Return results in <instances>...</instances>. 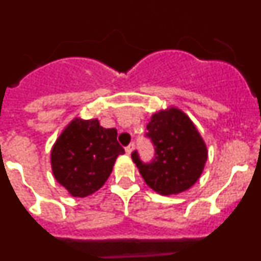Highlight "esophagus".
I'll return each mask as SVG.
<instances>
[{
  "label": "esophagus",
  "mask_w": 261,
  "mask_h": 261,
  "mask_svg": "<svg viewBox=\"0 0 261 261\" xmlns=\"http://www.w3.org/2000/svg\"><path fill=\"white\" fill-rule=\"evenodd\" d=\"M132 150H133V144L128 145V146L125 147V153L128 154V155H129V154H130V153H132Z\"/></svg>",
  "instance_id": "esophagus-1"
}]
</instances>
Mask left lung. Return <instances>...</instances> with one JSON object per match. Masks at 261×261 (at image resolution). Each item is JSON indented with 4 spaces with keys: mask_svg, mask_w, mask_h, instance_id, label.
I'll use <instances>...</instances> for the list:
<instances>
[{
    "mask_svg": "<svg viewBox=\"0 0 261 261\" xmlns=\"http://www.w3.org/2000/svg\"><path fill=\"white\" fill-rule=\"evenodd\" d=\"M146 128L155 156L150 163H144L137 151L132 153L145 183L163 196L190 190L208 159L206 145L192 120L179 108L170 107L155 112Z\"/></svg>",
    "mask_w": 261,
    "mask_h": 261,
    "instance_id": "left-lung-1",
    "label": "left lung"
}]
</instances>
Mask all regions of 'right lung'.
Instances as JSON below:
<instances>
[{
	"label": "right lung",
	"instance_id": "add662e5",
	"mask_svg": "<svg viewBox=\"0 0 261 261\" xmlns=\"http://www.w3.org/2000/svg\"><path fill=\"white\" fill-rule=\"evenodd\" d=\"M115 128L98 119L75 117L65 126L50 150L53 176L73 197H86L102 188L124 149Z\"/></svg>",
	"mask_w": 261,
	"mask_h": 261
}]
</instances>
